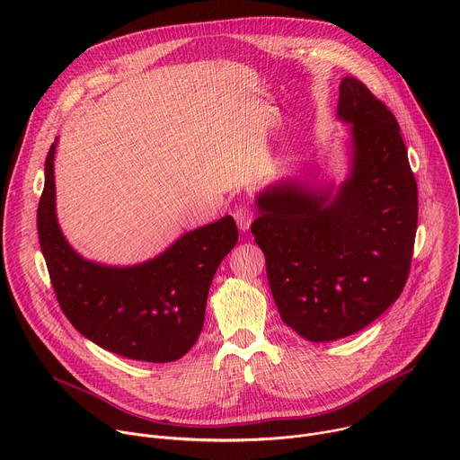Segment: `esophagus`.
<instances>
[{
	"mask_svg": "<svg viewBox=\"0 0 460 460\" xmlns=\"http://www.w3.org/2000/svg\"><path fill=\"white\" fill-rule=\"evenodd\" d=\"M233 218H234L236 226L240 227V231H247L251 222H252V218H254V211H252V208L249 204L240 202L234 208V211H233Z\"/></svg>",
	"mask_w": 460,
	"mask_h": 460,
	"instance_id": "34e87169",
	"label": "esophagus"
}]
</instances>
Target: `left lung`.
<instances>
[{"label": "left lung", "instance_id": "8db88e82", "mask_svg": "<svg viewBox=\"0 0 460 460\" xmlns=\"http://www.w3.org/2000/svg\"><path fill=\"white\" fill-rule=\"evenodd\" d=\"M339 116L351 123L353 169L335 199L280 183L258 196L251 224L282 320L311 342L360 332L401 296L419 220L397 118L351 76Z\"/></svg>", "mask_w": 460, "mask_h": 460}]
</instances>
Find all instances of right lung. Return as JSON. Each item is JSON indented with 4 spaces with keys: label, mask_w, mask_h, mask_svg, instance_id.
<instances>
[{
    "label": "right lung",
    "mask_w": 460,
    "mask_h": 460,
    "mask_svg": "<svg viewBox=\"0 0 460 460\" xmlns=\"http://www.w3.org/2000/svg\"><path fill=\"white\" fill-rule=\"evenodd\" d=\"M54 149L45 158L38 238L63 314L100 348L144 362H172L199 341L213 277L238 242L233 217L183 234L133 268H105L65 242L54 213Z\"/></svg>",
    "instance_id": "add662e5"
}]
</instances>
